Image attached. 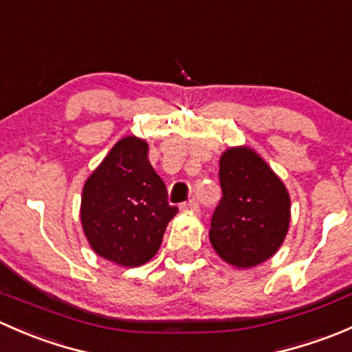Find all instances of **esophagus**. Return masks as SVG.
Instances as JSON below:
<instances>
[{"instance_id":"34e87169","label":"esophagus","mask_w":352,"mask_h":352,"mask_svg":"<svg viewBox=\"0 0 352 352\" xmlns=\"http://www.w3.org/2000/svg\"><path fill=\"white\" fill-rule=\"evenodd\" d=\"M180 209H182V211H194V212H197L199 211V204H197L196 199H190V201L184 202V204L180 206Z\"/></svg>"}]
</instances>
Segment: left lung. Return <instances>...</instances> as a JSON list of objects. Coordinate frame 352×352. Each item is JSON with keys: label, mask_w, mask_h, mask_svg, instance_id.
<instances>
[{"label": "left lung", "mask_w": 352, "mask_h": 352, "mask_svg": "<svg viewBox=\"0 0 352 352\" xmlns=\"http://www.w3.org/2000/svg\"><path fill=\"white\" fill-rule=\"evenodd\" d=\"M223 197L211 218L209 240L228 264L248 269L279 250L286 239L291 201L283 180L248 146L219 158Z\"/></svg>", "instance_id": "8db88e82"}]
</instances>
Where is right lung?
<instances>
[{
  "mask_svg": "<svg viewBox=\"0 0 352 352\" xmlns=\"http://www.w3.org/2000/svg\"><path fill=\"white\" fill-rule=\"evenodd\" d=\"M163 180L148 160V143L136 136L113 144L87 179L81 226L94 252L122 267L155 257L177 206L168 204Z\"/></svg>",
  "mask_w": 352,
  "mask_h": 352,
  "instance_id": "add662e5",
  "label": "right lung"
}]
</instances>
